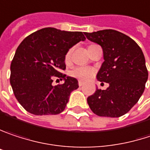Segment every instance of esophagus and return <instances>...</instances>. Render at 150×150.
Listing matches in <instances>:
<instances>
[{
  "instance_id": "esophagus-1",
  "label": "esophagus",
  "mask_w": 150,
  "mask_h": 150,
  "mask_svg": "<svg viewBox=\"0 0 150 150\" xmlns=\"http://www.w3.org/2000/svg\"><path fill=\"white\" fill-rule=\"evenodd\" d=\"M83 84H84V83H83L81 80H79V86H83Z\"/></svg>"
}]
</instances>
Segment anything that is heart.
I'll return each mask as SVG.
<instances>
[{"label":"heart","instance_id":"obj_1","mask_svg":"<svg viewBox=\"0 0 150 150\" xmlns=\"http://www.w3.org/2000/svg\"><path fill=\"white\" fill-rule=\"evenodd\" d=\"M71 50H69L66 52V56H65V61L66 63L70 61L71 59ZM70 74L76 78L79 79L82 81H87L89 79H91L93 75L95 74V70L90 67H84V66H78L74 69H72L70 72Z\"/></svg>","mask_w":150,"mask_h":150}]
</instances>
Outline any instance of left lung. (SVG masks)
<instances>
[{"instance_id":"obj_1","label":"left lung","mask_w":150,"mask_h":150,"mask_svg":"<svg viewBox=\"0 0 150 150\" xmlns=\"http://www.w3.org/2000/svg\"><path fill=\"white\" fill-rule=\"evenodd\" d=\"M86 38L101 46L103 59L97 79L109 84L87 98L91 110L99 117H119L142 95L148 80L145 58L131 38L112 29L85 33Z\"/></svg>"}]
</instances>
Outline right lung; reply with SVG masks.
I'll use <instances>...</instances> for the list:
<instances>
[{"label": "right lung", "instance_id": "1", "mask_svg": "<svg viewBox=\"0 0 150 150\" xmlns=\"http://www.w3.org/2000/svg\"><path fill=\"white\" fill-rule=\"evenodd\" d=\"M85 37L82 32H67L54 28L38 30L18 47L12 60L10 84L21 105L37 116L61 113L70 94L79 88L75 78L61 73L66 69L65 56L70 48ZM64 84L52 85L53 79Z\"/></svg>", "mask_w": 150, "mask_h": 150}]
</instances>
